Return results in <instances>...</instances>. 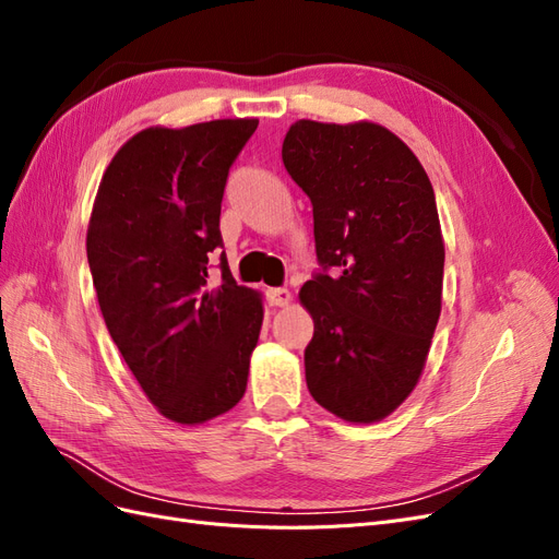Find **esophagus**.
<instances>
[{"label": "esophagus", "mask_w": 559, "mask_h": 559, "mask_svg": "<svg viewBox=\"0 0 559 559\" xmlns=\"http://www.w3.org/2000/svg\"><path fill=\"white\" fill-rule=\"evenodd\" d=\"M294 300L289 289H267V302L273 308H286Z\"/></svg>", "instance_id": "obj_1"}]
</instances>
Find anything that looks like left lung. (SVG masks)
Instances as JSON below:
<instances>
[{"label": "left lung", "mask_w": 559, "mask_h": 559, "mask_svg": "<svg viewBox=\"0 0 559 559\" xmlns=\"http://www.w3.org/2000/svg\"><path fill=\"white\" fill-rule=\"evenodd\" d=\"M282 160L312 202L317 259L333 270L298 294L314 321L308 389L352 425L380 421L413 394L441 317L445 245L431 181L373 121L300 118Z\"/></svg>", "instance_id": "obj_1"}]
</instances>
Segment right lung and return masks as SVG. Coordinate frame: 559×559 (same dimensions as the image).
Instances as JSON below:
<instances>
[{
  "label": "right lung",
  "mask_w": 559,
  "mask_h": 559,
  "mask_svg": "<svg viewBox=\"0 0 559 559\" xmlns=\"http://www.w3.org/2000/svg\"><path fill=\"white\" fill-rule=\"evenodd\" d=\"M259 118L151 126L116 151L93 202L86 251L99 310L146 399L183 427L240 403L263 294L238 286L218 216L233 160Z\"/></svg>",
  "instance_id": "right-lung-1"
}]
</instances>
